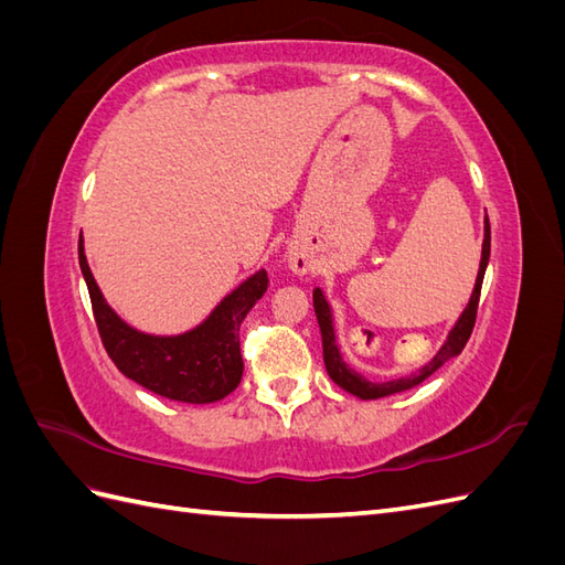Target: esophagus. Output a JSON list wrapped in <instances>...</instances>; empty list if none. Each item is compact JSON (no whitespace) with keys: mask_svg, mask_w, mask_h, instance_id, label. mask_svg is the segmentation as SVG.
<instances>
[{"mask_svg":"<svg viewBox=\"0 0 565 565\" xmlns=\"http://www.w3.org/2000/svg\"><path fill=\"white\" fill-rule=\"evenodd\" d=\"M292 268H295L297 273H303V270H306V268H303V264H292Z\"/></svg>","mask_w":565,"mask_h":565,"instance_id":"34e87169","label":"esophagus"}]
</instances>
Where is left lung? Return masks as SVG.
<instances>
[{
  "instance_id": "obj_1",
  "label": "left lung",
  "mask_w": 565,
  "mask_h": 565,
  "mask_svg": "<svg viewBox=\"0 0 565 565\" xmlns=\"http://www.w3.org/2000/svg\"><path fill=\"white\" fill-rule=\"evenodd\" d=\"M488 259H490V221L486 214V237H483V252H481V266H478V276H476V285H473V292L471 299L467 303V309L461 311L459 320L455 322V328L450 330L446 344L440 347V351L431 358V363H426L419 372L409 374V377H401V380H391V382H367L361 374L353 372L347 363L344 358H341L339 349H337V339H334V324H332V311H330V303L324 299L322 289H313V309H316V318L320 324V334H322V358H324V367H328V374L332 377V382L337 386H341L344 391L353 393V396L363 398V401H374V398H384L391 396V393H401L413 388L417 384H422L426 377H431V374L440 367L446 365L450 358L459 355L461 349L467 347V341L471 337L473 330V322H476V311H478V299H481V285H483V276H486V268H488Z\"/></svg>"
}]
</instances>
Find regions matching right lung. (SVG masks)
Segmentation results:
<instances>
[{"label":"right lung","instance_id":"obj_1","mask_svg":"<svg viewBox=\"0 0 565 565\" xmlns=\"http://www.w3.org/2000/svg\"><path fill=\"white\" fill-rule=\"evenodd\" d=\"M79 268L87 280L100 341L125 377L169 401L214 403L226 398L243 380L241 324L268 287L266 270H256L221 301L198 328L177 337H156L129 328L92 276L79 235Z\"/></svg>","mask_w":565,"mask_h":565}]
</instances>
